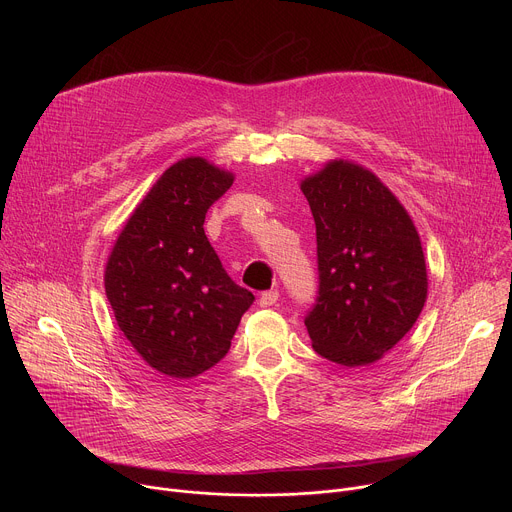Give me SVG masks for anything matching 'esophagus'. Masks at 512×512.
I'll use <instances>...</instances> for the list:
<instances>
[{"label": "esophagus", "instance_id": "1", "mask_svg": "<svg viewBox=\"0 0 512 512\" xmlns=\"http://www.w3.org/2000/svg\"><path fill=\"white\" fill-rule=\"evenodd\" d=\"M277 300H279V291H277V289H269V291H263V294L259 296V306L269 308V306H273Z\"/></svg>", "mask_w": 512, "mask_h": 512}]
</instances>
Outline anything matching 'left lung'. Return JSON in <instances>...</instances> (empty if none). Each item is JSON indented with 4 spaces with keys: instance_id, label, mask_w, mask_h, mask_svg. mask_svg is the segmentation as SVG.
Wrapping results in <instances>:
<instances>
[{
    "instance_id": "obj_1",
    "label": "left lung",
    "mask_w": 512,
    "mask_h": 512,
    "mask_svg": "<svg viewBox=\"0 0 512 512\" xmlns=\"http://www.w3.org/2000/svg\"><path fill=\"white\" fill-rule=\"evenodd\" d=\"M310 202L320 296L306 318L314 350L340 367H367L417 322L427 300L421 239L377 174L330 160L300 182Z\"/></svg>"
}]
</instances>
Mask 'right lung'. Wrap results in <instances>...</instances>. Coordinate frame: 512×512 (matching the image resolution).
Returning a JSON list of instances; mask_svg holds the SVG:
<instances>
[{"label":"right lung","instance_id":"add662e5","mask_svg":"<svg viewBox=\"0 0 512 512\" xmlns=\"http://www.w3.org/2000/svg\"><path fill=\"white\" fill-rule=\"evenodd\" d=\"M233 180L206 158L178 160L135 206L105 265L119 330L172 379L214 367L255 300L227 275L202 229L206 210Z\"/></svg>","mask_w":512,"mask_h":512}]
</instances>
